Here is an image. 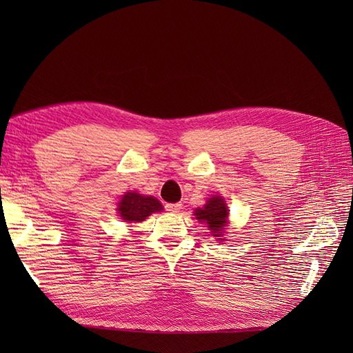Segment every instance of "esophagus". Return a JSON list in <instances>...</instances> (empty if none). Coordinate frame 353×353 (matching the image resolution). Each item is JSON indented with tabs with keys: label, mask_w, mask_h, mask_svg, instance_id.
<instances>
[{
	"label": "esophagus",
	"mask_w": 353,
	"mask_h": 353,
	"mask_svg": "<svg viewBox=\"0 0 353 353\" xmlns=\"http://www.w3.org/2000/svg\"><path fill=\"white\" fill-rule=\"evenodd\" d=\"M181 209V203H167L165 210L170 213H179Z\"/></svg>",
	"instance_id": "esophagus-1"
}]
</instances>
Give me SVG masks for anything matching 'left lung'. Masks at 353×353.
Masks as SVG:
<instances>
[{
  "label": "left lung",
  "instance_id": "left-lung-1",
  "mask_svg": "<svg viewBox=\"0 0 353 353\" xmlns=\"http://www.w3.org/2000/svg\"><path fill=\"white\" fill-rule=\"evenodd\" d=\"M196 219L200 221H206L209 225V229L213 232V236L220 237L221 230L226 226V219H228V208L225 205L223 199L220 197H212L209 199L208 205H205L203 209H196L194 210ZM225 240V239H220Z\"/></svg>",
  "mask_w": 353,
  "mask_h": 353
}]
</instances>
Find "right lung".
<instances>
[{
  "mask_svg": "<svg viewBox=\"0 0 353 353\" xmlns=\"http://www.w3.org/2000/svg\"><path fill=\"white\" fill-rule=\"evenodd\" d=\"M161 203L152 196H141L139 193H125L119 203V214L125 221H143L152 213L161 212Z\"/></svg>",
  "mask_w": 353,
  "mask_h": 353,
  "instance_id": "obj_1",
  "label": "right lung"
}]
</instances>
